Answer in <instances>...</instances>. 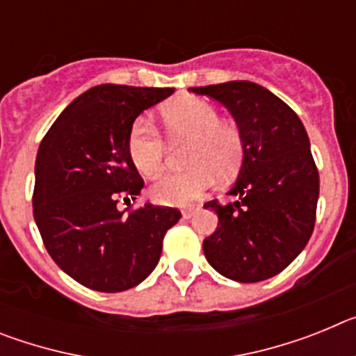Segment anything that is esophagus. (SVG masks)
<instances>
[{"instance_id": "esophagus-1", "label": "esophagus", "mask_w": 356, "mask_h": 356, "mask_svg": "<svg viewBox=\"0 0 356 356\" xmlns=\"http://www.w3.org/2000/svg\"><path fill=\"white\" fill-rule=\"evenodd\" d=\"M181 213H184L185 219H191V217H193L194 213H196V209H187V210H184V212H181Z\"/></svg>"}]
</instances>
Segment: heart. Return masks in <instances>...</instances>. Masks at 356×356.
<instances>
[{"mask_svg":"<svg viewBox=\"0 0 356 356\" xmlns=\"http://www.w3.org/2000/svg\"><path fill=\"white\" fill-rule=\"evenodd\" d=\"M165 134L172 144L188 143L187 171L169 175L151 187L160 205L185 207L200 200L216 181L234 178L246 155V139L237 124L221 121L219 110L200 97L180 99L162 110ZM128 156L146 178H159L165 169L168 144L153 124L137 119L127 139Z\"/></svg>","mask_w":356,"mask_h":356,"instance_id":"heart-1","label":"heart"}]
</instances>
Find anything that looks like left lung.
<instances>
[{
  "instance_id": "1",
  "label": "left lung",
  "mask_w": 356,
  "mask_h": 356,
  "mask_svg": "<svg viewBox=\"0 0 356 356\" xmlns=\"http://www.w3.org/2000/svg\"><path fill=\"white\" fill-rule=\"evenodd\" d=\"M232 112L246 139L235 187L237 200L209 201L219 222L203 241L217 273L257 284L282 273L307 246L316 225L319 171L310 140L294 110L253 81L193 87Z\"/></svg>"
}]
</instances>
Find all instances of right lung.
I'll return each instance as SVG.
<instances>
[{
  "label": "right lung",
  "mask_w": 356,
  "mask_h": 356,
  "mask_svg": "<svg viewBox=\"0 0 356 356\" xmlns=\"http://www.w3.org/2000/svg\"><path fill=\"white\" fill-rule=\"evenodd\" d=\"M175 89L97 85L78 96L44 135L35 160L33 217L49 257L83 287L121 292L155 269L180 210L144 203V180L127 139L143 110ZM122 200L129 207L119 211Z\"/></svg>",
  "instance_id": "obj_1"
}]
</instances>
